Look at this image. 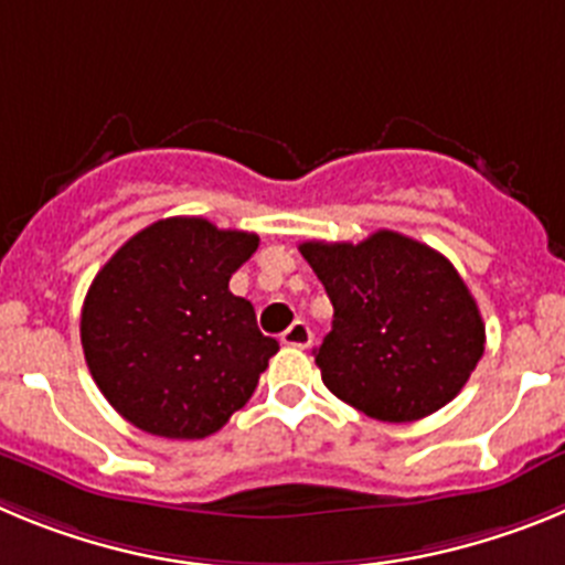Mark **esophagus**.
<instances>
[{"label": "esophagus", "mask_w": 565, "mask_h": 565, "mask_svg": "<svg viewBox=\"0 0 565 565\" xmlns=\"http://www.w3.org/2000/svg\"><path fill=\"white\" fill-rule=\"evenodd\" d=\"M282 344H288V348H308L313 339L311 328H308V322H302V319H297L294 326L286 328V333H282Z\"/></svg>", "instance_id": "esophagus-1"}]
</instances>
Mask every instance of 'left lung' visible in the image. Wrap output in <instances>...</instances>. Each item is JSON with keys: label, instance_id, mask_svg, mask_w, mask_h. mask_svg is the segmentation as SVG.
I'll list each match as a JSON object with an SVG mask.
<instances>
[{"label": "left lung", "instance_id": "obj_1", "mask_svg": "<svg viewBox=\"0 0 565 565\" xmlns=\"http://www.w3.org/2000/svg\"><path fill=\"white\" fill-rule=\"evenodd\" d=\"M333 306L317 356L322 382L379 422H416L461 393L483 356V319L461 274L398 232L302 243Z\"/></svg>", "mask_w": 565, "mask_h": 565}]
</instances>
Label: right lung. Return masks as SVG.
Instances as JSON below:
<instances>
[{
	"label": "right lung",
	"instance_id": "right-lung-1",
	"mask_svg": "<svg viewBox=\"0 0 565 565\" xmlns=\"http://www.w3.org/2000/svg\"><path fill=\"white\" fill-rule=\"evenodd\" d=\"M257 234L167 217L129 237L82 308L87 367L115 411L161 438H206L252 398L279 351L228 279Z\"/></svg>",
	"mask_w": 565,
	"mask_h": 565
}]
</instances>
